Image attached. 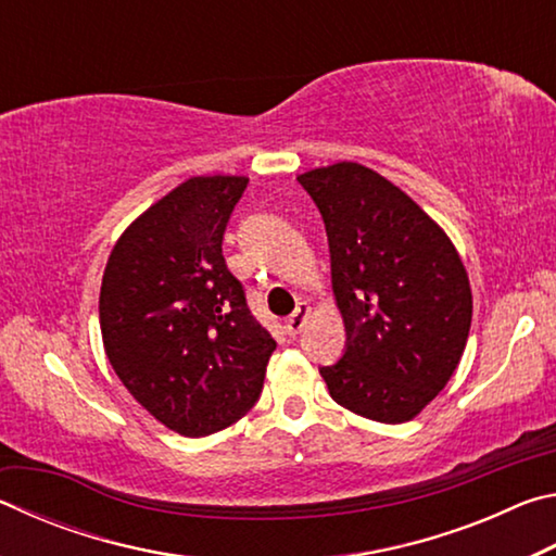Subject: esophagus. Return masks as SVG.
Wrapping results in <instances>:
<instances>
[{
	"label": "esophagus",
	"instance_id": "1",
	"mask_svg": "<svg viewBox=\"0 0 556 556\" xmlns=\"http://www.w3.org/2000/svg\"><path fill=\"white\" fill-rule=\"evenodd\" d=\"M308 316H312V306H308L306 301H301V304L296 306V312L287 318V333L289 336H299L301 328L306 326Z\"/></svg>",
	"mask_w": 556,
	"mask_h": 556
}]
</instances>
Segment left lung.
Instances as JSON below:
<instances>
[{
    "label": "left lung",
    "instance_id": "obj_1",
    "mask_svg": "<svg viewBox=\"0 0 556 556\" xmlns=\"http://www.w3.org/2000/svg\"><path fill=\"white\" fill-rule=\"evenodd\" d=\"M321 211L345 353L321 368L333 402L382 425L417 417L458 368L473 296L444 228L372 168L299 174Z\"/></svg>",
    "mask_w": 556,
    "mask_h": 556
}]
</instances>
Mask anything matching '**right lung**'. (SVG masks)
Masks as SVG:
<instances>
[{
	"label": "right lung",
	"instance_id": "add662e5",
	"mask_svg": "<svg viewBox=\"0 0 556 556\" xmlns=\"http://www.w3.org/2000/svg\"><path fill=\"white\" fill-rule=\"evenodd\" d=\"M248 176H191L139 215L112 248L100 331L122 384L181 437L242 419L277 341L252 316L223 257Z\"/></svg>",
	"mask_w": 556,
	"mask_h": 556
}]
</instances>
